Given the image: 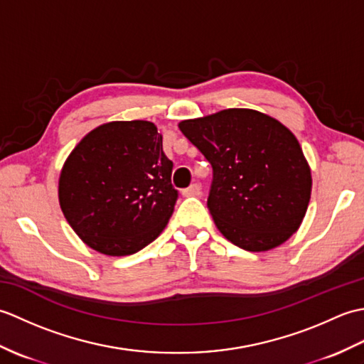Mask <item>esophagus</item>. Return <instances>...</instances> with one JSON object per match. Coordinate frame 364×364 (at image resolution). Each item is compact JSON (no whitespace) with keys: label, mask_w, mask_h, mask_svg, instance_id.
I'll list each match as a JSON object with an SVG mask.
<instances>
[{"label":"esophagus","mask_w":364,"mask_h":364,"mask_svg":"<svg viewBox=\"0 0 364 364\" xmlns=\"http://www.w3.org/2000/svg\"><path fill=\"white\" fill-rule=\"evenodd\" d=\"M184 197H198L200 196V186L198 184H191L188 189H183Z\"/></svg>","instance_id":"obj_1"}]
</instances>
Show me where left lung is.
<instances>
[{
	"label": "left lung",
	"mask_w": 364,
	"mask_h": 364,
	"mask_svg": "<svg viewBox=\"0 0 364 364\" xmlns=\"http://www.w3.org/2000/svg\"><path fill=\"white\" fill-rule=\"evenodd\" d=\"M178 127L213 167L208 210L230 242L266 252L296 233L310 203L311 170L283 123L233 107Z\"/></svg>",
	"instance_id": "left-lung-1"
}]
</instances>
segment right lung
Instances as JSON below:
<instances>
[{
    "mask_svg": "<svg viewBox=\"0 0 364 364\" xmlns=\"http://www.w3.org/2000/svg\"><path fill=\"white\" fill-rule=\"evenodd\" d=\"M172 168L154 123H105L81 139L60 170V210L94 250L133 255L161 235L173 213Z\"/></svg>",
    "mask_w": 364,
    "mask_h": 364,
    "instance_id": "obj_1",
    "label": "right lung"
}]
</instances>
